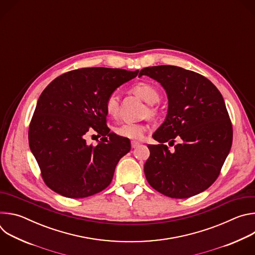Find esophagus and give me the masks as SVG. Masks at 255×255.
<instances>
[{"mask_svg": "<svg viewBox=\"0 0 255 255\" xmlns=\"http://www.w3.org/2000/svg\"><path fill=\"white\" fill-rule=\"evenodd\" d=\"M139 145H140V142H138V141H131L132 148H137Z\"/></svg>", "mask_w": 255, "mask_h": 255, "instance_id": "esophagus-1", "label": "esophagus"}]
</instances>
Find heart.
<instances>
[{"instance_id":"b5f03b06","label":"heart","mask_w":255,"mask_h":255,"mask_svg":"<svg viewBox=\"0 0 255 255\" xmlns=\"http://www.w3.org/2000/svg\"><path fill=\"white\" fill-rule=\"evenodd\" d=\"M131 92L149 105L155 104L159 100V92L157 88L149 83H144V82L137 83L131 88ZM104 109L108 116L110 117L117 116L119 111V97L116 93H113L107 97L104 103ZM145 113H147L148 116L152 117L155 115V110L151 106H149L147 108V111ZM146 130H147V126L143 123H130V122L119 124L114 128V132L118 136L128 138V139H134V140L142 139Z\"/></svg>"}]
</instances>
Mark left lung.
<instances>
[{"mask_svg": "<svg viewBox=\"0 0 255 255\" xmlns=\"http://www.w3.org/2000/svg\"><path fill=\"white\" fill-rule=\"evenodd\" d=\"M141 76L157 81L168 98L165 121L152 135L159 144L147 146L148 184L172 199L204 192L219 176L232 145V124L221 93L202 75L174 65L145 67ZM168 144L175 146L172 151Z\"/></svg>", "mask_w": 255, "mask_h": 255, "instance_id": "8db88e82", "label": "left lung"}]
</instances>
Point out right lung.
I'll list each match as a JSON object with an SVG mask.
<instances>
[{
	"mask_svg": "<svg viewBox=\"0 0 255 255\" xmlns=\"http://www.w3.org/2000/svg\"><path fill=\"white\" fill-rule=\"evenodd\" d=\"M139 70L87 67L53 80L40 95L30 122V149L46 186L71 199L93 196L111 184L117 163L131 149L130 140L106 124L109 95ZM96 131L95 147L85 141Z\"/></svg>",
	"mask_w": 255,
	"mask_h": 255,
	"instance_id": "1",
	"label": "right lung"
}]
</instances>
